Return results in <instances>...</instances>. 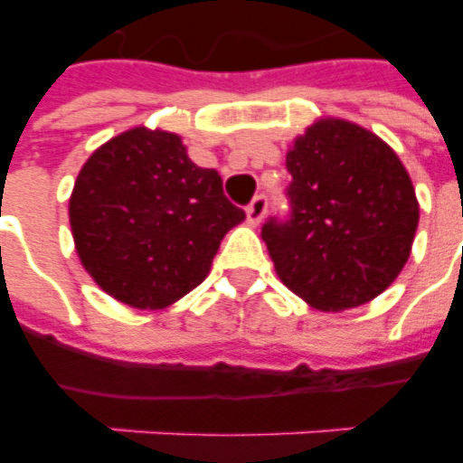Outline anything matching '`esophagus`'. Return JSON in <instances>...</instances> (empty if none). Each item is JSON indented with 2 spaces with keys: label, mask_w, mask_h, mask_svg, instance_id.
I'll return each instance as SVG.
<instances>
[{
  "label": "esophagus",
  "mask_w": 463,
  "mask_h": 463,
  "mask_svg": "<svg viewBox=\"0 0 463 463\" xmlns=\"http://www.w3.org/2000/svg\"><path fill=\"white\" fill-rule=\"evenodd\" d=\"M264 213H267V196L264 194H257L250 202V206H247V221L252 225H257L264 218Z\"/></svg>",
  "instance_id": "34e87169"
}]
</instances>
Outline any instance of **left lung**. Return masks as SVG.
I'll list each match as a JSON object with an SVG mask.
<instances>
[{"instance_id": "8db88e82", "label": "left lung", "mask_w": 463, "mask_h": 463, "mask_svg": "<svg viewBox=\"0 0 463 463\" xmlns=\"http://www.w3.org/2000/svg\"><path fill=\"white\" fill-rule=\"evenodd\" d=\"M286 213L261 238L276 274L317 309L373 300L403 269L418 202L399 156L367 129L322 119L286 156Z\"/></svg>"}]
</instances>
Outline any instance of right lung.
<instances>
[{
  "mask_svg": "<svg viewBox=\"0 0 463 463\" xmlns=\"http://www.w3.org/2000/svg\"><path fill=\"white\" fill-rule=\"evenodd\" d=\"M242 218L213 167L192 163L177 134L144 127L98 148L69 202L86 271L105 293L141 309L165 307L196 288Z\"/></svg>",
  "mask_w": 463,
  "mask_h": 463,
  "instance_id": "1",
  "label": "right lung"
}]
</instances>
